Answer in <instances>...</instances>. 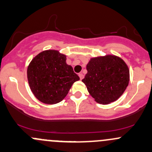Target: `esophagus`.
Masks as SVG:
<instances>
[{"mask_svg": "<svg viewBox=\"0 0 152 152\" xmlns=\"http://www.w3.org/2000/svg\"><path fill=\"white\" fill-rule=\"evenodd\" d=\"M79 78H80V79H83V78H84V75H83V73H79Z\"/></svg>", "mask_w": 152, "mask_h": 152, "instance_id": "obj_1", "label": "esophagus"}]
</instances>
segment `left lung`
<instances>
[{
    "label": "left lung",
    "mask_w": 152,
    "mask_h": 152,
    "mask_svg": "<svg viewBox=\"0 0 152 152\" xmlns=\"http://www.w3.org/2000/svg\"><path fill=\"white\" fill-rule=\"evenodd\" d=\"M86 70L87 73L82 81L89 94L99 104H108L118 100L130 81L128 65L115 55L91 58Z\"/></svg>",
    "instance_id": "1"
}]
</instances>
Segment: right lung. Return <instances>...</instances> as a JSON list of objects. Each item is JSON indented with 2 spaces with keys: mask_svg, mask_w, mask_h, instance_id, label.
<instances>
[{
  "mask_svg": "<svg viewBox=\"0 0 152 152\" xmlns=\"http://www.w3.org/2000/svg\"><path fill=\"white\" fill-rule=\"evenodd\" d=\"M30 89L41 102L54 104L68 94L79 77L66 63V56L56 50H44L31 60L27 68Z\"/></svg>",
  "mask_w": 152,
  "mask_h": 152,
  "instance_id": "obj_1",
  "label": "right lung"
}]
</instances>
